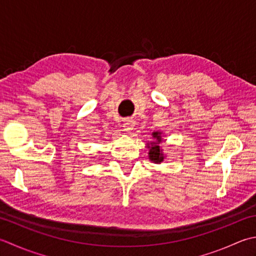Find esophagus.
Here are the masks:
<instances>
[{"instance_id":"esophagus-1","label":"esophagus","mask_w":256,"mask_h":256,"mask_svg":"<svg viewBox=\"0 0 256 256\" xmlns=\"http://www.w3.org/2000/svg\"><path fill=\"white\" fill-rule=\"evenodd\" d=\"M123 128L126 132H130L131 130H133L134 128V122L133 121H130V120H128V121H125V123L123 124Z\"/></svg>"}]
</instances>
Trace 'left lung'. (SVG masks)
Masks as SVG:
<instances>
[{"mask_svg": "<svg viewBox=\"0 0 256 256\" xmlns=\"http://www.w3.org/2000/svg\"><path fill=\"white\" fill-rule=\"evenodd\" d=\"M158 132H154L153 133V136L156 138V142H151V146L150 148V152H148V156L151 161H154L155 163H160L162 162L164 160V155L162 153V150L161 146H160V142H161V136H160Z\"/></svg>", "mask_w": 256, "mask_h": 256, "instance_id": "obj_1", "label": "left lung"}]
</instances>
